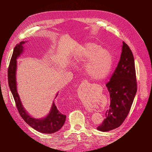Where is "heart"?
<instances>
[{"instance_id": "1", "label": "heart", "mask_w": 152, "mask_h": 152, "mask_svg": "<svg viewBox=\"0 0 152 152\" xmlns=\"http://www.w3.org/2000/svg\"><path fill=\"white\" fill-rule=\"evenodd\" d=\"M74 58L77 63H86V75L95 81L104 80L113 67L112 55L95 43L89 42L79 47Z\"/></svg>"}]
</instances>
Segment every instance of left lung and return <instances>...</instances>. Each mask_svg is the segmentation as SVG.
I'll use <instances>...</instances> for the list:
<instances>
[{
  "label": "left lung",
  "mask_w": 152,
  "mask_h": 152,
  "mask_svg": "<svg viewBox=\"0 0 152 152\" xmlns=\"http://www.w3.org/2000/svg\"><path fill=\"white\" fill-rule=\"evenodd\" d=\"M106 86L110 93V104L105 118L97 128L102 132L115 129L121 125L129 112L137 92L134 56L124 42L120 60Z\"/></svg>",
  "instance_id": "left-lung-1"
}]
</instances>
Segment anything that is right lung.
<instances>
[{
	"instance_id": "1",
	"label": "right lung",
	"mask_w": 152,
	"mask_h": 152,
	"mask_svg": "<svg viewBox=\"0 0 152 152\" xmlns=\"http://www.w3.org/2000/svg\"><path fill=\"white\" fill-rule=\"evenodd\" d=\"M27 41L20 42V44L15 46L13 49L9 69H8V81H9L10 89L13 95L19 113L24 121L38 132L44 134H52L57 132L63 127L66 120V115L63 114L58 110L53 101L49 113L45 117L41 118H33L29 115L28 111L23 107L17 91V76H16L17 69V60L23 52V45ZM58 94V92L56 95L55 99L57 97Z\"/></svg>"
}]
</instances>
